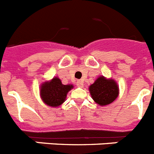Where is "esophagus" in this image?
<instances>
[{"instance_id":"esophagus-1","label":"esophagus","mask_w":154,"mask_h":154,"mask_svg":"<svg viewBox=\"0 0 154 154\" xmlns=\"http://www.w3.org/2000/svg\"><path fill=\"white\" fill-rule=\"evenodd\" d=\"M76 85H77L78 87L82 88V86H83V81H82V80H79V81H77V82H76Z\"/></svg>"}]
</instances>
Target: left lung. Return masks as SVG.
<instances>
[{
    "label": "left lung",
    "mask_w": 154,
    "mask_h": 154,
    "mask_svg": "<svg viewBox=\"0 0 154 154\" xmlns=\"http://www.w3.org/2000/svg\"><path fill=\"white\" fill-rule=\"evenodd\" d=\"M90 95L97 104L106 106L116 100L119 94V88L114 79L100 76L89 87Z\"/></svg>",
    "instance_id": "obj_1"
}]
</instances>
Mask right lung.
<instances>
[{
	"mask_svg": "<svg viewBox=\"0 0 154 154\" xmlns=\"http://www.w3.org/2000/svg\"><path fill=\"white\" fill-rule=\"evenodd\" d=\"M73 88V85H64L61 79L54 77L51 81L42 83L40 97L42 100L50 107H59L65 101L67 93Z\"/></svg>",
	"mask_w": 154,
	"mask_h": 154,
	"instance_id": "add662e5",
	"label": "right lung"
}]
</instances>
